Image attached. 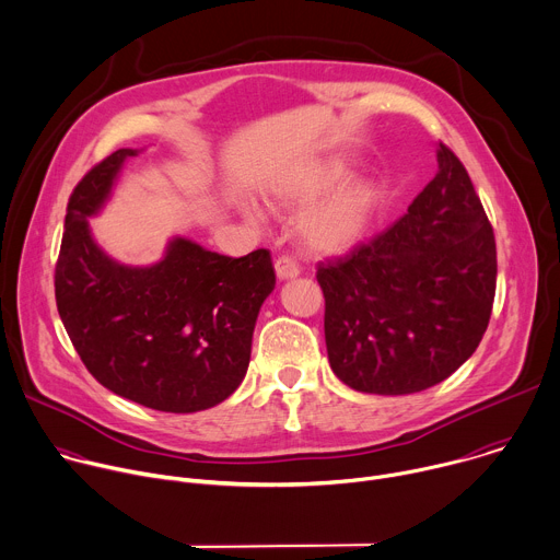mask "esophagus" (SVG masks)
<instances>
[{"label": "esophagus", "instance_id": "obj_1", "mask_svg": "<svg viewBox=\"0 0 560 560\" xmlns=\"http://www.w3.org/2000/svg\"><path fill=\"white\" fill-rule=\"evenodd\" d=\"M273 267H276V276L280 280H291V278L300 276V265L291 256H280Z\"/></svg>", "mask_w": 560, "mask_h": 560}]
</instances>
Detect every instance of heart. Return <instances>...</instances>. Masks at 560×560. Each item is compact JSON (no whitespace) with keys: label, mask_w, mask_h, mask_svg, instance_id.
I'll return each mask as SVG.
<instances>
[{"label":"heart","mask_w":560,"mask_h":560,"mask_svg":"<svg viewBox=\"0 0 560 560\" xmlns=\"http://www.w3.org/2000/svg\"><path fill=\"white\" fill-rule=\"evenodd\" d=\"M347 176L349 167L342 161L315 163L280 178L271 187V200L282 209H304L335 186L339 187ZM377 198L375 183L366 178L349 180L322 203L316 201L317 206L312 203L314 207L304 211L298 222L302 243L315 254L349 252L369 232ZM243 211L249 220H262V211L256 202H245Z\"/></svg>","instance_id":"heart-1"}]
</instances>
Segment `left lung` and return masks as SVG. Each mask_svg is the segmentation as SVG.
I'll return each instance as SVG.
<instances>
[{"instance_id":"8db88e82","label":"left lung","mask_w":560,"mask_h":560,"mask_svg":"<svg viewBox=\"0 0 560 560\" xmlns=\"http://www.w3.org/2000/svg\"><path fill=\"white\" fill-rule=\"evenodd\" d=\"M408 211L345 258L319 262L332 373L375 395L451 377L479 347L497 291V245L475 185L451 148Z\"/></svg>"}]
</instances>
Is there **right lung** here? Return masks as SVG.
Returning a JSON list of instances; mask_svg holds the SVG:
<instances>
[{
  "instance_id": "obj_1",
  "label": "right lung",
  "mask_w": 560,
  "mask_h": 560,
  "mask_svg": "<svg viewBox=\"0 0 560 560\" xmlns=\"http://www.w3.org/2000/svg\"><path fill=\"white\" fill-rule=\"evenodd\" d=\"M135 154L117 150L72 189L55 267L57 308L81 362L107 390L163 412L205 410L247 373L254 326L276 287L271 254L230 258L174 238L152 267L112 260L88 218Z\"/></svg>"
}]
</instances>
